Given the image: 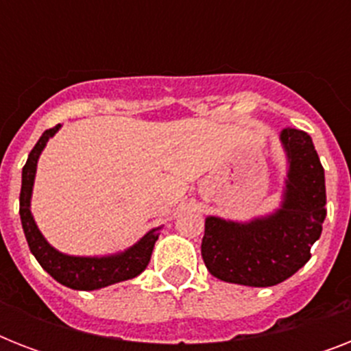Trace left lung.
<instances>
[{
  "label": "left lung",
  "instance_id": "1",
  "mask_svg": "<svg viewBox=\"0 0 351 351\" xmlns=\"http://www.w3.org/2000/svg\"><path fill=\"white\" fill-rule=\"evenodd\" d=\"M286 176L278 208L250 220L209 215L202 258L213 277L224 282L267 288L284 282L310 261L311 245L326 219L324 169L308 132L280 131Z\"/></svg>",
  "mask_w": 351,
  "mask_h": 351
}]
</instances>
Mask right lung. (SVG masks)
<instances>
[{"label": "right lung", "mask_w": 351, "mask_h": 351, "mask_svg": "<svg viewBox=\"0 0 351 351\" xmlns=\"http://www.w3.org/2000/svg\"><path fill=\"white\" fill-rule=\"evenodd\" d=\"M60 129H62V123H58L56 127H52L41 134L34 149L30 151L23 171H21L19 219H21V226H23V233L30 247V253L36 256L40 266L54 280L71 289H80V291H95V289L138 277L151 261L154 242L158 240L162 226L149 230L142 239L129 245L127 250L111 253V255L85 256L67 255V253L56 250L54 245L49 244V240L43 237V233L36 224L32 211H30V200H32V189H34L38 160H40L47 142Z\"/></svg>", "instance_id": "right-lung-1"}]
</instances>
